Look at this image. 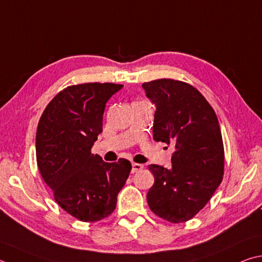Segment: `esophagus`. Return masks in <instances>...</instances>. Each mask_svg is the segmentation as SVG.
Here are the masks:
<instances>
[{
  "label": "esophagus",
  "instance_id": "1",
  "mask_svg": "<svg viewBox=\"0 0 262 262\" xmlns=\"http://www.w3.org/2000/svg\"><path fill=\"white\" fill-rule=\"evenodd\" d=\"M142 168H143V165H141V164H136V163H134V164H133L132 173H136V172H139V170H141Z\"/></svg>",
  "mask_w": 262,
  "mask_h": 262
}]
</instances>
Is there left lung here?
Listing matches in <instances>:
<instances>
[{
  "mask_svg": "<svg viewBox=\"0 0 262 262\" xmlns=\"http://www.w3.org/2000/svg\"><path fill=\"white\" fill-rule=\"evenodd\" d=\"M156 105L154 140L173 144L172 168L150 165L155 183L146 194L150 210L172 223L203 210L222 182L225 149L215 112L187 82L158 79L142 84Z\"/></svg>",
  "mask_w": 262,
  "mask_h": 262,
  "instance_id": "1",
  "label": "left lung"
}]
</instances>
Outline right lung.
<instances>
[{
    "label": "right lung",
    "instance_id": "obj_1",
    "mask_svg": "<svg viewBox=\"0 0 262 262\" xmlns=\"http://www.w3.org/2000/svg\"><path fill=\"white\" fill-rule=\"evenodd\" d=\"M122 84L89 82L69 85L51 99L36 129V163L56 203L82 222L111 215L132 164L105 163L92 154L102 133L105 104Z\"/></svg>",
    "mask_w": 262,
    "mask_h": 262
}]
</instances>
